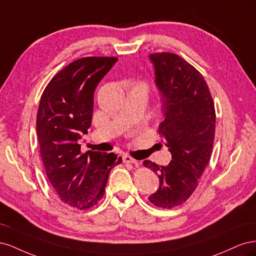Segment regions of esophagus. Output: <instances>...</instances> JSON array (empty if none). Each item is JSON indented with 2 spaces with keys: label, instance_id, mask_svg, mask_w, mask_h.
Wrapping results in <instances>:
<instances>
[{
  "label": "esophagus",
  "instance_id": "1",
  "mask_svg": "<svg viewBox=\"0 0 256 256\" xmlns=\"http://www.w3.org/2000/svg\"><path fill=\"white\" fill-rule=\"evenodd\" d=\"M122 161L125 162V164H138V161L134 159L132 157L128 156V154H124L122 156Z\"/></svg>",
  "mask_w": 256,
  "mask_h": 256
}]
</instances>
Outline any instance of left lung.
<instances>
[{
	"mask_svg": "<svg viewBox=\"0 0 256 256\" xmlns=\"http://www.w3.org/2000/svg\"><path fill=\"white\" fill-rule=\"evenodd\" d=\"M156 85L164 104V120L159 134L172 154L166 166L150 160L143 164L159 177V189L148 198L161 208H174L196 189L212 157L214 130V104L208 85L198 70L180 56L154 53Z\"/></svg>",
	"mask_w": 256,
	"mask_h": 256,
	"instance_id": "left-lung-1",
	"label": "left lung"
}]
</instances>
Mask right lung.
<instances>
[{
	"label": "right lung",
	"instance_id": "right-lung-1",
	"mask_svg": "<svg viewBox=\"0 0 256 256\" xmlns=\"http://www.w3.org/2000/svg\"><path fill=\"white\" fill-rule=\"evenodd\" d=\"M116 62L114 56L72 62L51 79L38 106L36 131L48 180L62 202L80 210L102 200L110 171L122 161L113 152L82 154L78 143L90 127L97 85Z\"/></svg>",
	"mask_w": 256,
	"mask_h": 256
}]
</instances>
